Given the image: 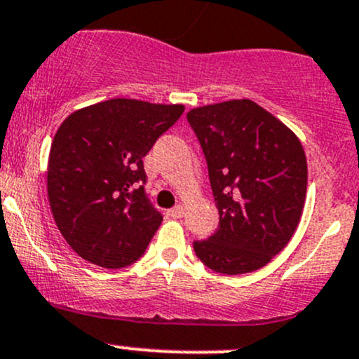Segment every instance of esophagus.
Instances as JSON below:
<instances>
[{"label":"esophagus","mask_w":359,"mask_h":359,"mask_svg":"<svg viewBox=\"0 0 359 359\" xmlns=\"http://www.w3.org/2000/svg\"><path fill=\"white\" fill-rule=\"evenodd\" d=\"M168 215L172 216V218H182L184 216V206L182 204H177V206H173L170 211H168Z\"/></svg>","instance_id":"obj_1"}]
</instances>
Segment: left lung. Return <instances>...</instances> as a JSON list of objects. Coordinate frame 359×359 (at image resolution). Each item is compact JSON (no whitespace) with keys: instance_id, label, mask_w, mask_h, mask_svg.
I'll return each instance as SVG.
<instances>
[{"instance_id":"obj_1","label":"left lung","mask_w":359,"mask_h":359,"mask_svg":"<svg viewBox=\"0 0 359 359\" xmlns=\"http://www.w3.org/2000/svg\"><path fill=\"white\" fill-rule=\"evenodd\" d=\"M210 170L219 226L194 242L196 255L222 274L261 269L300 223L306 198L305 149L286 124L249 98L187 112Z\"/></svg>"}]
</instances>
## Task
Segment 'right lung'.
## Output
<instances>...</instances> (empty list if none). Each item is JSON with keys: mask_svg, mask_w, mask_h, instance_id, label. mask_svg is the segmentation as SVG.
<instances>
[{"mask_svg": "<svg viewBox=\"0 0 359 359\" xmlns=\"http://www.w3.org/2000/svg\"><path fill=\"white\" fill-rule=\"evenodd\" d=\"M184 109L110 98L61 122L47 161V198L59 231L81 259L119 269L144 254L163 218L141 186L143 158Z\"/></svg>", "mask_w": 359, "mask_h": 359, "instance_id": "add662e5", "label": "right lung"}]
</instances>
